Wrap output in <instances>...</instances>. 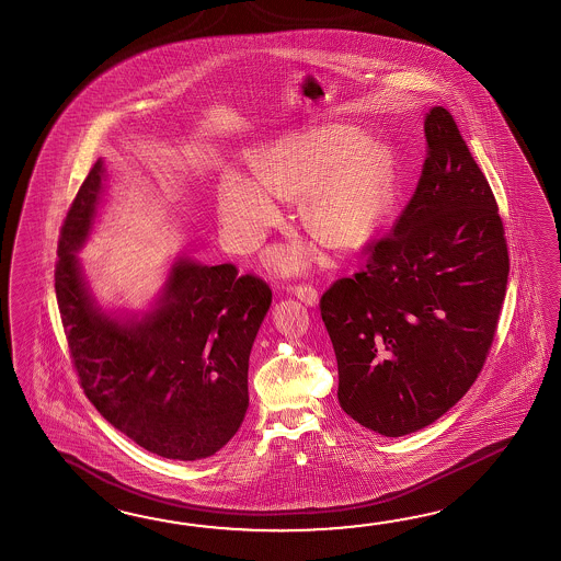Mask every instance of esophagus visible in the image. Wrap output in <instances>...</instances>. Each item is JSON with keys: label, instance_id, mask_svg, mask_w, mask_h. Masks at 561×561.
<instances>
[{"label": "esophagus", "instance_id": "obj_1", "mask_svg": "<svg viewBox=\"0 0 561 561\" xmlns=\"http://www.w3.org/2000/svg\"><path fill=\"white\" fill-rule=\"evenodd\" d=\"M291 291H294L304 304H308V306H316V304H318V289L310 286V284H298V286L291 287Z\"/></svg>", "mask_w": 561, "mask_h": 561}]
</instances>
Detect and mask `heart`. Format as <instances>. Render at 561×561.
<instances>
[{
	"label": "heart",
	"mask_w": 561,
	"mask_h": 561,
	"mask_svg": "<svg viewBox=\"0 0 561 561\" xmlns=\"http://www.w3.org/2000/svg\"><path fill=\"white\" fill-rule=\"evenodd\" d=\"M299 221L330 248L348 250L373 233L394 195V171L387 149L366 142L352 128L291 138L265 161L255 176L227 171L219 185L225 233L251 250L279 217V199L298 197ZM313 257L294 245L277 255L284 270H298Z\"/></svg>",
	"instance_id": "obj_1"
}]
</instances>
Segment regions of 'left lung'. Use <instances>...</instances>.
Listing matches in <instances>:
<instances>
[{
    "mask_svg": "<svg viewBox=\"0 0 561 561\" xmlns=\"http://www.w3.org/2000/svg\"><path fill=\"white\" fill-rule=\"evenodd\" d=\"M426 159L392 233L320 298L337 400L385 436L435 423L473 387L497 332L510 251L497 201L453 114L424 121Z\"/></svg>",
    "mask_w": 561,
    "mask_h": 561,
    "instance_id": "8db88e82",
    "label": "left lung"
}]
</instances>
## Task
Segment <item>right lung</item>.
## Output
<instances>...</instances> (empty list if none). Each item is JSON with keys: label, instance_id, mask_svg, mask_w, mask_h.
Masks as SVG:
<instances>
[{"label": "right lung", "instance_id": "right-lung-1", "mask_svg": "<svg viewBox=\"0 0 561 561\" xmlns=\"http://www.w3.org/2000/svg\"><path fill=\"white\" fill-rule=\"evenodd\" d=\"M94 162L66 213L54 270L64 334L94 409L164 459L197 461L229 443L250 407L253 340L272 304L260 275L233 263L179 260L157 310L137 324L104 316L90 298L75 251L87 239L102 188Z\"/></svg>", "mask_w": 561, "mask_h": 561}]
</instances>
